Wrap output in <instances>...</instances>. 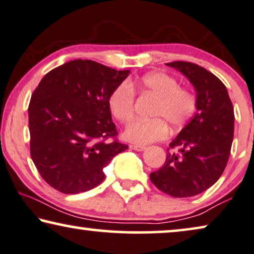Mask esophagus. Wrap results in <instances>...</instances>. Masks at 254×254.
<instances>
[{
    "instance_id": "obj_1",
    "label": "esophagus",
    "mask_w": 254,
    "mask_h": 254,
    "mask_svg": "<svg viewBox=\"0 0 254 254\" xmlns=\"http://www.w3.org/2000/svg\"><path fill=\"white\" fill-rule=\"evenodd\" d=\"M130 148L137 150V151H142V150L146 149V146H142V145H130Z\"/></svg>"
}]
</instances>
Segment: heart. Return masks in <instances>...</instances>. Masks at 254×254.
Instances as JSON below:
<instances>
[{
    "label": "heart",
    "mask_w": 254,
    "mask_h": 254,
    "mask_svg": "<svg viewBox=\"0 0 254 254\" xmlns=\"http://www.w3.org/2000/svg\"><path fill=\"white\" fill-rule=\"evenodd\" d=\"M134 91L156 98L151 108V120H135L124 130V138L137 145L158 141L168 137L170 124L183 127L197 108L196 96L187 88L179 86L171 75L154 71L143 76L121 83L108 98L112 116L121 123H127L134 114Z\"/></svg>",
    "instance_id": "heart-1"
}]
</instances>
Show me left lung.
Segmentation results:
<instances>
[{
	"label": "left lung",
	"instance_id": "left-lung-1",
	"mask_svg": "<svg viewBox=\"0 0 254 254\" xmlns=\"http://www.w3.org/2000/svg\"><path fill=\"white\" fill-rule=\"evenodd\" d=\"M166 65L186 76L196 90L197 112L170 143L165 163L150 180L173 197L198 195L217 183L228 162L234 138V107L228 91L211 71L189 62Z\"/></svg>",
	"mask_w": 254,
	"mask_h": 254
}]
</instances>
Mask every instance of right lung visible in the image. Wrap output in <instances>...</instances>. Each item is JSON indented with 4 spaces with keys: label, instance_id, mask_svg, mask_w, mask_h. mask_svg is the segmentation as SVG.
Instances as JSON below:
<instances>
[{
    "label": "right lung",
    "instance_id": "add662e5",
    "mask_svg": "<svg viewBox=\"0 0 254 254\" xmlns=\"http://www.w3.org/2000/svg\"><path fill=\"white\" fill-rule=\"evenodd\" d=\"M128 73L76 59L41 79L28 106L30 156L52 188L78 194L97 187L105 166L127 149L116 138L108 98Z\"/></svg>",
    "mask_w": 254,
    "mask_h": 254
}]
</instances>
